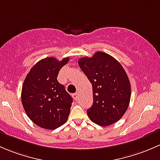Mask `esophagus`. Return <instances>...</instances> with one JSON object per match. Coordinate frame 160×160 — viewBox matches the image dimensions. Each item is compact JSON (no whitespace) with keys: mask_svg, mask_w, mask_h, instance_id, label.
I'll list each match as a JSON object with an SVG mask.
<instances>
[{"mask_svg":"<svg viewBox=\"0 0 160 160\" xmlns=\"http://www.w3.org/2000/svg\"><path fill=\"white\" fill-rule=\"evenodd\" d=\"M72 97L74 98V99L75 100H77L78 98V93H75L72 95Z\"/></svg>","mask_w":160,"mask_h":160,"instance_id":"obj_1","label":"esophagus"}]
</instances>
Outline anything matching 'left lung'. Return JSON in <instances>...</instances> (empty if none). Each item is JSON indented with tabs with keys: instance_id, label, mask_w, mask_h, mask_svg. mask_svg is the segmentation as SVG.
<instances>
[{
	"instance_id": "8db88e82",
	"label": "left lung",
	"mask_w": 160,
	"mask_h": 160,
	"mask_svg": "<svg viewBox=\"0 0 160 160\" xmlns=\"http://www.w3.org/2000/svg\"><path fill=\"white\" fill-rule=\"evenodd\" d=\"M78 65L92 85L93 104L87 110L88 116L101 126L116 122L126 113L131 97L126 71L112 56L102 52L82 58Z\"/></svg>"
}]
</instances>
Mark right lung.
I'll return each instance as SVG.
<instances>
[{
	"mask_svg": "<svg viewBox=\"0 0 160 160\" xmlns=\"http://www.w3.org/2000/svg\"><path fill=\"white\" fill-rule=\"evenodd\" d=\"M68 61V57L62 61L53 57L42 59L31 68L23 83L24 111L34 124L43 129H55L68 120L73 100L57 77Z\"/></svg>",
	"mask_w": 160,
	"mask_h": 160,
	"instance_id": "add662e5",
	"label": "right lung"
}]
</instances>
